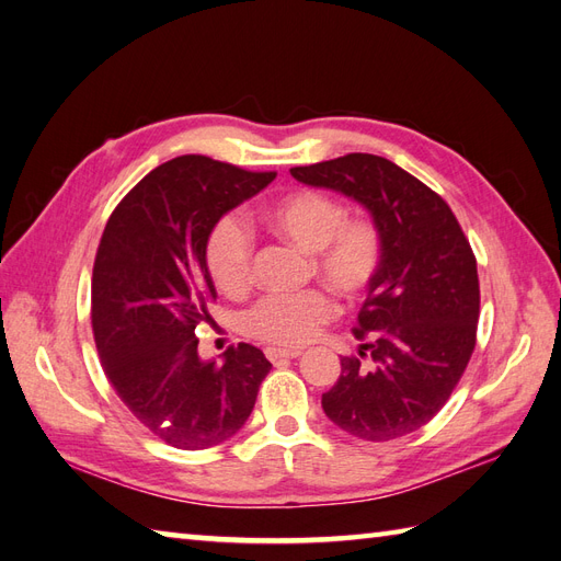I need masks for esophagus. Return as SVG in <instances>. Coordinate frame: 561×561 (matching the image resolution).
I'll return each mask as SVG.
<instances>
[{
	"mask_svg": "<svg viewBox=\"0 0 561 561\" xmlns=\"http://www.w3.org/2000/svg\"><path fill=\"white\" fill-rule=\"evenodd\" d=\"M301 348H266V358L268 360H280V358H299Z\"/></svg>",
	"mask_w": 561,
	"mask_h": 561,
	"instance_id": "esophagus-1",
	"label": "esophagus"
}]
</instances>
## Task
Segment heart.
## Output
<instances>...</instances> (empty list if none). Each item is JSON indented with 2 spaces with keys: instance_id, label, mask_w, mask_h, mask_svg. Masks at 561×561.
<instances>
[{
  "instance_id": "obj_1",
  "label": "heart",
  "mask_w": 561,
  "mask_h": 561,
  "mask_svg": "<svg viewBox=\"0 0 561 561\" xmlns=\"http://www.w3.org/2000/svg\"><path fill=\"white\" fill-rule=\"evenodd\" d=\"M266 227L283 241L313 254L318 276L344 297H358L375 283L381 266V233L371 219L346 217V208L322 192H295L264 213ZM213 283L225 295H241L250 283L252 241L233 217L213 227L206 243ZM334 316L332 299L309 290L293 297L271 295L245 313V330L264 342L297 346L309 342Z\"/></svg>"
}]
</instances>
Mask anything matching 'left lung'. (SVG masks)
Returning a JSON list of instances; mask_svg holds the SVG:
<instances>
[{
	"label": "left lung",
	"mask_w": 561,
	"mask_h": 561,
	"mask_svg": "<svg viewBox=\"0 0 561 561\" xmlns=\"http://www.w3.org/2000/svg\"><path fill=\"white\" fill-rule=\"evenodd\" d=\"M290 175L360 203L381 233V266L358 313L360 357L322 393L328 419L348 435L386 443L443 410L474 348L478 262L447 203L400 165L346 154Z\"/></svg>",
	"instance_id": "1"
}]
</instances>
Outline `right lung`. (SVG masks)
<instances>
[{"label":"right lung","mask_w":561,"mask_h":561,"mask_svg":"<svg viewBox=\"0 0 561 561\" xmlns=\"http://www.w3.org/2000/svg\"><path fill=\"white\" fill-rule=\"evenodd\" d=\"M274 178L178 157L133 186L100 239L91 290L100 360L135 419L178 449H208L239 433L271 369L250 344L229 348L222 365L203 360L196 325L210 320L215 299L213 227Z\"/></svg>","instance_id":"add662e5"}]
</instances>
